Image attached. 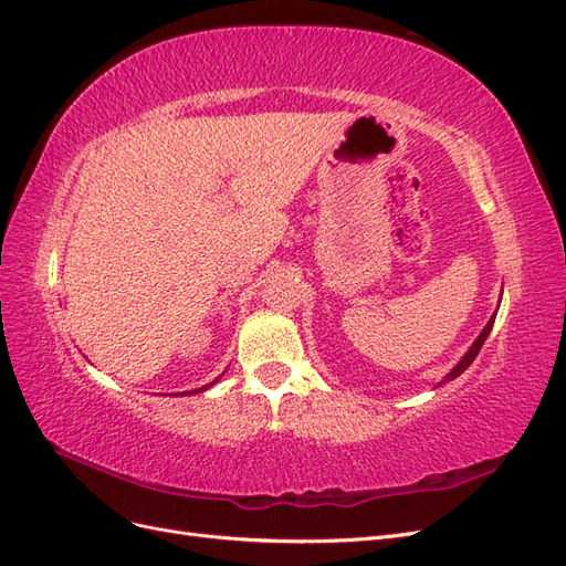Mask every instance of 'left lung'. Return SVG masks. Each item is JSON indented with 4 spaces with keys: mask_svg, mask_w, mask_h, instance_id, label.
I'll return each mask as SVG.
<instances>
[{
    "mask_svg": "<svg viewBox=\"0 0 566 566\" xmlns=\"http://www.w3.org/2000/svg\"><path fill=\"white\" fill-rule=\"evenodd\" d=\"M493 322H495V315L489 319V325L486 327H483V332L476 336V342L470 346V350H467L464 355H462V360L453 367V369H450V373L443 377V381H450V379H455V377H460L462 373H464V369L467 367H470L472 363H474V358H476V355H479V350H481V346H483V342H486V338H489V334H491V329H493ZM441 381V384H443Z\"/></svg>",
    "mask_w": 566,
    "mask_h": 566,
    "instance_id": "8db88e82",
    "label": "left lung"
}]
</instances>
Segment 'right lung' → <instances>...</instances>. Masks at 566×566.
I'll list each match as a JSON object with an SVG mask.
<instances>
[{"label":"right lung","mask_w":566,"mask_h":566,"mask_svg":"<svg viewBox=\"0 0 566 566\" xmlns=\"http://www.w3.org/2000/svg\"><path fill=\"white\" fill-rule=\"evenodd\" d=\"M216 381H218V379H216ZM216 381H211V384H206V386H201V389H193L191 394H201V391H206V389H211V386H213ZM185 394H189V391H185Z\"/></svg>","instance_id":"right-lung-1"}]
</instances>
